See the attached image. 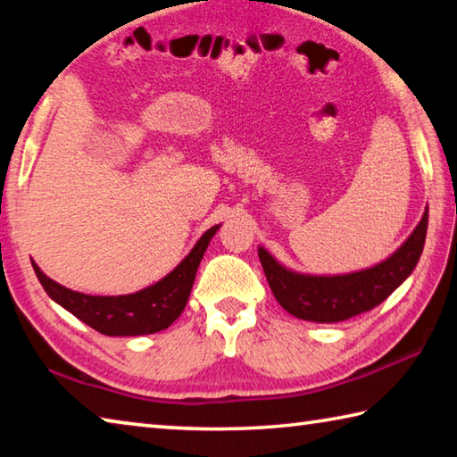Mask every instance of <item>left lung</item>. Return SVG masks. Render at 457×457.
Instances as JSON below:
<instances>
[{"label":"left lung","mask_w":457,"mask_h":457,"mask_svg":"<svg viewBox=\"0 0 457 457\" xmlns=\"http://www.w3.org/2000/svg\"><path fill=\"white\" fill-rule=\"evenodd\" d=\"M426 234L428 210L410 237L387 260L366 270L336 276H313L289 270L262 245L257 247V255L281 308L305 321L336 323L370 312L392 295L416 270L424 252Z\"/></svg>","instance_id":"1"}]
</instances>
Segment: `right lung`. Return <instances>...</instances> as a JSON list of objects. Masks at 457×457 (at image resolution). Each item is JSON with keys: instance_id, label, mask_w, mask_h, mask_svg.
<instances>
[{"instance_id": "1", "label": "right lung", "mask_w": 457, "mask_h": 457, "mask_svg": "<svg viewBox=\"0 0 457 457\" xmlns=\"http://www.w3.org/2000/svg\"><path fill=\"white\" fill-rule=\"evenodd\" d=\"M221 223L205 231L194 250L155 284L128 295H89L63 287L31 262L46 294L63 310L76 315L104 336H145L170 328L176 321L192 294L195 271Z\"/></svg>"}]
</instances>
